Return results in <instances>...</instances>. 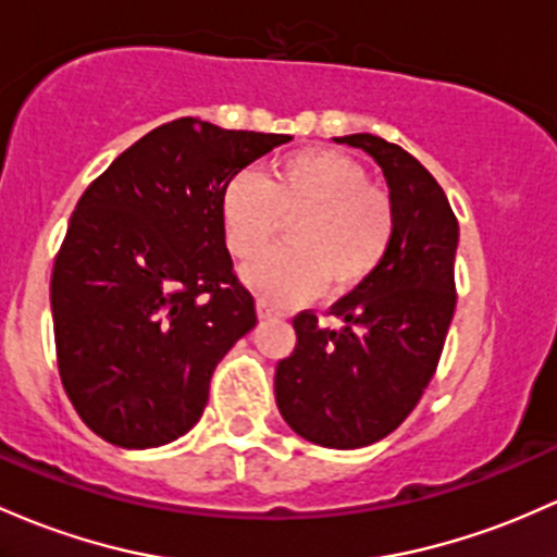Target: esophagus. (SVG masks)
Instances as JSON below:
<instances>
[{
  "label": "esophagus",
  "instance_id": "34e87169",
  "mask_svg": "<svg viewBox=\"0 0 557 557\" xmlns=\"http://www.w3.org/2000/svg\"><path fill=\"white\" fill-rule=\"evenodd\" d=\"M256 314H259V320H283V311L269 307L267 301H259L256 304Z\"/></svg>",
  "mask_w": 557,
  "mask_h": 557
}]
</instances>
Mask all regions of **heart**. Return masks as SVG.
Returning a JSON list of instances; mask_svg holds the SVG:
<instances>
[{"instance_id":"1","label":"heart","mask_w":557,"mask_h":557,"mask_svg":"<svg viewBox=\"0 0 557 557\" xmlns=\"http://www.w3.org/2000/svg\"><path fill=\"white\" fill-rule=\"evenodd\" d=\"M293 216L290 246L243 269L248 288L274 307L307 301L325 280L335 293L357 288L381 267L394 237L388 195L370 187L368 169L338 150L290 152L269 180L240 171L222 195L224 237L237 259L261 253Z\"/></svg>"}]
</instances>
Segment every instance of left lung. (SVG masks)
Masks as SVG:
<instances>
[{
	"instance_id": "1",
	"label": "left lung",
	"mask_w": 557,
	"mask_h": 557,
	"mask_svg": "<svg viewBox=\"0 0 557 557\" xmlns=\"http://www.w3.org/2000/svg\"><path fill=\"white\" fill-rule=\"evenodd\" d=\"M335 143L381 166L394 237L381 267L330 309L341 327H320L311 311L293 320L296 348L274 370V399L307 442L359 449L405 423L436 372L457 301L460 227L438 182L399 145L375 134Z\"/></svg>"
}]
</instances>
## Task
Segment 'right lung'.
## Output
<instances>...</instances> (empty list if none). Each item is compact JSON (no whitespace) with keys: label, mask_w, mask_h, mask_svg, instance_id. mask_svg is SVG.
<instances>
[{"label":"right lung","mask_w":557,"mask_h":557,"mask_svg":"<svg viewBox=\"0 0 557 557\" xmlns=\"http://www.w3.org/2000/svg\"><path fill=\"white\" fill-rule=\"evenodd\" d=\"M290 139L176 119L82 195L50 298L65 394L97 436L152 449L200 420L213 370L256 325L224 243L222 195Z\"/></svg>","instance_id":"obj_1"}]
</instances>
